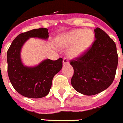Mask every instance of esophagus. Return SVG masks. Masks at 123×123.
<instances>
[{"label":"esophagus","mask_w":123,"mask_h":123,"mask_svg":"<svg viewBox=\"0 0 123 123\" xmlns=\"http://www.w3.org/2000/svg\"><path fill=\"white\" fill-rule=\"evenodd\" d=\"M69 64V61H68V59L67 58H64L63 59V64L66 65V64Z\"/></svg>","instance_id":"obj_1"}]
</instances>
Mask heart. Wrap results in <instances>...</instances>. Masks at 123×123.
Masks as SVG:
<instances>
[{
    "label": "heart",
    "instance_id": "obj_1",
    "mask_svg": "<svg viewBox=\"0 0 123 123\" xmlns=\"http://www.w3.org/2000/svg\"><path fill=\"white\" fill-rule=\"evenodd\" d=\"M94 39V33L91 30L77 29L62 35L59 38V43L62 46H71L68 55L76 58L85 53L92 45Z\"/></svg>",
    "mask_w": 123,
    "mask_h": 123
}]
</instances>
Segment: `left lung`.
Segmentation results:
<instances>
[{"instance_id":"8db88e82","label":"left lung","mask_w":123,"mask_h":123,"mask_svg":"<svg viewBox=\"0 0 123 123\" xmlns=\"http://www.w3.org/2000/svg\"><path fill=\"white\" fill-rule=\"evenodd\" d=\"M95 41L81 56L70 61L74 68L71 84L86 95L98 94L113 83L118 64L115 43L103 30L95 28Z\"/></svg>"}]
</instances>
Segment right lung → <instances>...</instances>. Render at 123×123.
I'll use <instances>...</instances> for the list:
<instances>
[{
	"label": "right lung",
	"instance_id": "right-lung-1",
	"mask_svg": "<svg viewBox=\"0 0 123 123\" xmlns=\"http://www.w3.org/2000/svg\"><path fill=\"white\" fill-rule=\"evenodd\" d=\"M31 37L47 39L48 29H34L15 38L7 51L8 74L12 86L20 94L29 98H41L49 93L54 76L62 67V59H45L35 67L24 66L20 52L25 41Z\"/></svg>",
	"mask_w": 123,
	"mask_h": 123
}]
</instances>
